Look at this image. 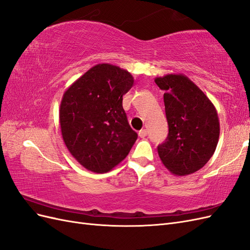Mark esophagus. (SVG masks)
Listing matches in <instances>:
<instances>
[{
	"label": "esophagus",
	"mask_w": 250,
	"mask_h": 250,
	"mask_svg": "<svg viewBox=\"0 0 250 250\" xmlns=\"http://www.w3.org/2000/svg\"><path fill=\"white\" fill-rule=\"evenodd\" d=\"M147 130L146 129H142V130H140L139 131V137L140 138H145V137H147Z\"/></svg>",
	"instance_id": "1"
}]
</instances>
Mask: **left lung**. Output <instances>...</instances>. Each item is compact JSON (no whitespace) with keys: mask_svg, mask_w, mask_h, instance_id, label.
Masks as SVG:
<instances>
[{"mask_svg":"<svg viewBox=\"0 0 250 250\" xmlns=\"http://www.w3.org/2000/svg\"><path fill=\"white\" fill-rule=\"evenodd\" d=\"M154 81L165 90L169 125L167 139L157 147L158 155L174 175H188L201 169L215 152L220 134L217 110L184 74H168Z\"/></svg>","mask_w":250,"mask_h":250,"instance_id":"8db88e82","label":"left lung"}]
</instances>
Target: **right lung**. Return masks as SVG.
I'll list each match as a JSON object with an SVG mask.
<instances>
[{
    "mask_svg": "<svg viewBox=\"0 0 250 250\" xmlns=\"http://www.w3.org/2000/svg\"><path fill=\"white\" fill-rule=\"evenodd\" d=\"M133 82L128 71L99 63L64 92L59 109L62 135L70 153L85 169L110 171L137 141L122 105Z\"/></svg>",
    "mask_w": 250,
    "mask_h": 250,
    "instance_id": "1",
    "label": "right lung"
}]
</instances>
